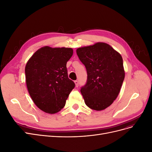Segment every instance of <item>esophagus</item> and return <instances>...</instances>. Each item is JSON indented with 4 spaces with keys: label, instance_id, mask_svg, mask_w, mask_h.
Returning <instances> with one entry per match:
<instances>
[{
    "label": "esophagus",
    "instance_id": "1",
    "mask_svg": "<svg viewBox=\"0 0 152 152\" xmlns=\"http://www.w3.org/2000/svg\"><path fill=\"white\" fill-rule=\"evenodd\" d=\"M74 82H75V87H79V81L75 80Z\"/></svg>",
    "mask_w": 152,
    "mask_h": 152
}]
</instances>
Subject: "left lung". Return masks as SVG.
<instances>
[{
	"label": "left lung",
	"mask_w": 152,
	"mask_h": 152,
	"mask_svg": "<svg viewBox=\"0 0 152 152\" xmlns=\"http://www.w3.org/2000/svg\"><path fill=\"white\" fill-rule=\"evenodd\" d=\"M86 68L87 82L80 89L86 104L101 111L117 98L125 77L120 53L104 42H97L76 50Z\"/></svg>",
	"instance_id": "left-lung-1"
}]
</instances>
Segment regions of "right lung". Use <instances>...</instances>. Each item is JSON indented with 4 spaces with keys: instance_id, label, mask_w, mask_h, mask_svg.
<instances>
[{
    "instance_id": "add662e5",
    "label": "right lung",
    "mask_w": 152,
    "mask_h": 152,
    "mask_svg": "<svg viewBox=\"0 0 152 152\" xmlns=\"http://www.w3.org/2000/svg\"><path fill=\"white\" fill-rule=\"evenodd\" d=\"M73 53L72 48L44 46L26 63L27 89L35 105L45 113L60 111L75 87V83L68 77L66 68Z\"/></svg>"
}]
</instances>
